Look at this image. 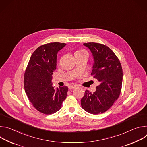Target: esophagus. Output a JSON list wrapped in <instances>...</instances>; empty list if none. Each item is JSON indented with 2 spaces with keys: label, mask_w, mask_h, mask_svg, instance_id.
Returning a JSON list of instances; mask_svg holds the SVG:
<instances>
[{
  "label": "esophagus",
  "mask_w": 147,
  "mask_h": 147,
  "mask_svg": "<svg viewBox=\"0 0 147 147\" xmlns=\"http://www.w3.org/2000/svg\"><path fill=\"white\" fill-rule=\"evenodd\" d=\"M77 88V87H76V86H69V89L70 90L75 89V88Z\"/></svg>",
  "instance_id": "obj_1"
}]
</instances>
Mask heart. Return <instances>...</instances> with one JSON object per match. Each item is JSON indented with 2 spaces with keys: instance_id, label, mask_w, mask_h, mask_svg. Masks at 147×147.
I'll return each instance as SVG.
<instances>
[{
  "instance_id": "obj_1",
  "label": "heart",
  "mask_w": 147,
  "mask_h": 147,
  "mask_svg": "<svg viewBox=\"0 0 147 147\" xmlns=\"http://www.w3.org/2000/svg\"><path fill=\"white\" fill-rule=\"evenodd\" d=\"M83 52H86L84 51H77L76 53H83Z\"/></svg>"
}]
</instances>
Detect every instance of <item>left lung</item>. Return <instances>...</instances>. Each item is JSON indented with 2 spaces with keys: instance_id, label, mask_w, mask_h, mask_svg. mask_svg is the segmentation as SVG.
<instances>
[{
  "instance_id": "left-lung-1",
  "label": "left lung",
  "mask_w": 147,
  "mask_h": 147,
  "mask_svg": "<svg viewBox=\"0 0 147 147\" xmlns=\"http://www.w3.org/2000/svg\"><path fill=\"white\" fill-rule=\"evenodd\" d=\"M83 45L92 54L94 63L91 75L100 84L93 94L85 91L81 104L86 112L97 115L108 111L119 98L122 86V67L116 55L106 45L94 42Z\"/></svg>"
}]
</instances>
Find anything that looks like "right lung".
<instances>
[{"label": "right lung", "instance_id": "1", "mask_svg": "<svg viewBox=\"0 0 147 147\" xmlns=\"http://www.w3.org/2000/svg\"><path fill=\"white\" fill-rule=\"evenodd\" d=\"M66 45L53 42L38 47L31 55L24 74V87L30 101L37 111L45 115L57 112L67 96V87L55 88L52 82L57 52Z\"/></svg>", "mask_w": 147, "mask_h": 147}]
</instances>
